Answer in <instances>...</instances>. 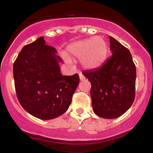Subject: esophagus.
<instances>
[{
	"mask_svg": "<svg viewBox=\"0 0 153 153\" xmlns=\"http://www.w3.org/2000/svg\"><path fill=\"white\" fill-rule=\"evenodd\" d=\"M79 78H80V80H81V81H83V80H85V76H84L82 73H80V74H79Z\"/></svg>",
	"mask_w": 153,
	"mask_h": 153,
	"instance_id": "obj_1",
	"label": "esophagus"
}]
</instances>
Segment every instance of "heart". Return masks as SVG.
I'll return each instance as SVG.
<instances>
[{
  "label": "heart",
  "mask_w": 153,
  "mask_h": 153,
  "mask_svg": "<svg viewBox=\"0 0 153 153\" xmlns=\"http://www.w3.org/2000/svg\"><path fill=\"white\" fill-rule=\"evenodd\" d=\"M69 56L80 59L85 69H97L103 64L108 54V45L101 37H93L76 42L67 47Z\"/></svg>",
  "instance_id": "b5f03b06"
}]
</instances>
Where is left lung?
<instances>
[{
	"label": "left lung",
	"mask_w": 153,
	"mask_h": 153,
	"mask_svg": "<svg viewBox=\"0 0 153 153\" xmlns=\"http://www.w3.org/2000/svg\"><path fill=\"white\" fill-rule=\"evenodd\" d=\"M112 55L98 69L82 73L91 82L92 106L96 115L115 119L130 108L135 97L136 67L131 54L110 36Z\"/></svg>",
	"instance_id": "obj_1"
}]
</instances>
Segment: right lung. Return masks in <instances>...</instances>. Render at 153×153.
<instances>
[{
    "instance_id": "1",
    "label": "right lung",
    "mask_w": 153,
    "mask_h": 153,
    "mask_svg": "<svg viewBox=\"0 0 153 153\" xmlns=\"http://www.w3.org/2000/svg\"><path fill=\"white\" fill-rule=\"evenodd\" d=\"M54 47L43 36L25 45L13 64L16 93L23 108L36 118L48 120L69 108L78 87V74L63 76Z\"/></svg>"
}]
</instances>
